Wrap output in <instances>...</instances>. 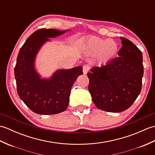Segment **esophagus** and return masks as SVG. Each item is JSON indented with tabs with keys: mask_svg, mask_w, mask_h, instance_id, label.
<instances>
[{
	"mask_svg": "<svg viewBox=\"0 0 155 155\" xmlns=\"http://www.w3.org/2000/svg\"><path fill=\"white\" fill-rule=\"evenodd\" d=\"M90 69V67L87 64H85L83 67V73L84 74H87V72L89 71Z\"/></svg>",
	"mask_w": 155,
	"mask_h": 155,
	"instance_id": "obj_1",
	"label": "esophagus"
}]
</instances>
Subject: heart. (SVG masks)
Wrapping results in <instances>:
<instances>
[{
  "instance_id": "b5f03b06",
  "label": "heart",
  "mask_w": 155,
  "mask_h": 155,
  "mask_svg": "<svg viewBox=\"0 0 155 155\" xmlns=\"http://www.w3.org/2000/svg\"><path fill=\"white\" fill-rule=\"evenodd\" d=\"M82 48L88 54H97L98 60L102 63H107L116 57L118 51V46L113 39H104L97 37H91L85 41Z\"/></svg>"
}]
</instances>
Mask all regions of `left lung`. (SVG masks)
Instances as JSON below:
<instances>
[{
    "label": "left lung",
    "mask_w": 155,
    "mask_h": 155,
    "mask_svg": "<svg viewBox=\"0 0 155 155\" xmlns=\"http://www.w3.org/2000/svg\"><path fill=\"white\" fill-rule=\"evenodd\" d=\"M123 47L118 57L106 65L94 67L88 72V91L101 110L119 113L128 109L142 88L143 54L128 39L120 37Z\"/></svg>",
    "instance_id": "8db88e82"
}]
</instances>
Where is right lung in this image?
<instances>
[{
    "instance_id": "right-lung-1",
    "label": "right lung",
    "mask_w": 155,
    "mask_h": 155,
    "mask_svg": "<svg viewBox=\"0 0 155 155\" xmlns=\"http://www.w3.org/2000/svg\"><path fill=\"white\" fill-rule=\"evenodd\" d=\"M65 31L42 28L34 32L20 49L15 67L17 93L24 103L39 114H54L64 111L69 103L72 84L83 74V67L59 70L48 80L41 78L35 70V58L39 48L48 38Z\"/></svg>"
}]
</instances>
